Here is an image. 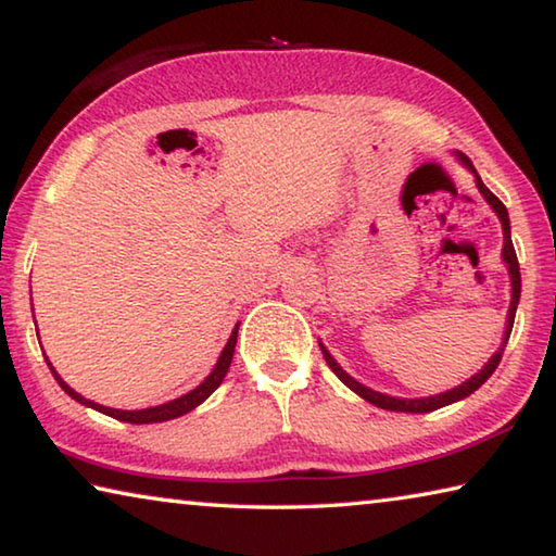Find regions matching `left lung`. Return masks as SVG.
<instances>
[{"instance_id":"left-lung-1","label":"left lung","mask_w":556,"mask_h":556,"mask_svg":"<svg viewBox=\"0 0 556 556\" xmlns=\"http://www.w3.org/2000/svg\"><path fill=\"white\" fill-rule=\"evenodd\" d=\"M456 156H458V162L464 164V166L468 168V172L476 176L478 191H481L485 203L491 205L493 213L497 215V220H501V225H503V262H505V267H507V275H510V308H507V321H505L503 343H501V348H497V351L491 355V361H488V363L483 365V368L473 375V378H468L466 382H460V384H456V388H451V390H446V392L431 394V397H414V400H409V397H392V394H384V392L365 388L363 382H357L355 378H351V375H348V372L341 368V365L336 363V357H333L331 353H328V348H326L321 341H318V345H321V353H324V357H326V363H328V368H331V370L338 375V380H341V382L345 384V388H351L355 394H361V397H363L365 402H370V404H375V407H380V409L407 412V414H427V412H434V409L446 407V404H454V402H458V400H466L468 394H473V392H476L478 388H481V384L495 372L497 363H501V357H503L505 345H507V338H510V331H513L515 312H517V304H520V265H517V255H515L513 238H510V218H507V208L501 203V199H497L495 193L488 191L485 184L481 181V176H478V172L473 168V164H470L464 154H456Z\"/></svg>"}]
</instances>
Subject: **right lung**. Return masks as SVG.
<instances>
[{
	"mask_svg": "<svg viewBox=\"0 0 556 556\" xmlns=\"http://www.w3.org/2000/svg\"><path fill=\"white\" fill-rule=\"evenodd\" d=\"M238 326L240 324H235L232 333L228 338V343H225L223 353L218 357V363H215V368L211 370L208 378H205L195 390L186 392V394H181V397H176L172 402L156 404V407H147V409H112V407H102V404L92 402V400H86V397H83V394L75 392L68 382H63V378H61L59 372H55V368H53L51 363H49V368L53 372L55 382H59L61 388H63V392L68 394V397H73L75 402H80V404H86V407H92V409H98L102 414H108V417H112V419L129 421V425H156V421H168V419L184 417L186 412H191V409L199 407L201 402L208 400L211 394L220 388V382H223L225 375H228V368H230V361H232V353H235V343H238ZM46 361H49V357H46Z\"/></svg>",
	"mask_w": 556,
	"mask_h": 556,
	"instance_id": "right-lung-1",
	"label": "right lung"
}]
</instances>
